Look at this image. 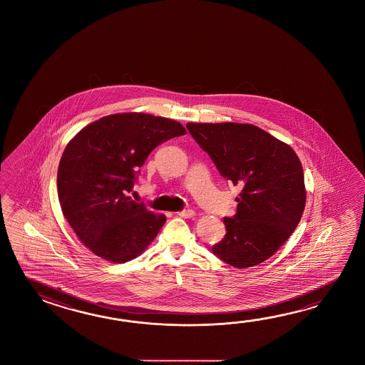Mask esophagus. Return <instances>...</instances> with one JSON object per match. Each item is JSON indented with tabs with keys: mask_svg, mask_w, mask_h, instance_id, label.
Wrapping results in <instances>:
<instances>
[{
	"mask_svg": "<svg viewBox=\"0 0 365 365\" xmlns=\"http://www.w3.org/2000/svg\"><path fill=\"white\" fill-rule=\"evenodd\" d=\"M178 215L181 217H193L195 215V212H194L193 210L187 209V210H181L178 212Z\"/></svg>",
	"mask_w": 365,
	"mask_h": 365,
	"instance_id": "esophagus-1",
	"label": "esophagus"
}]
</instances>
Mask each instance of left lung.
<instances>
[{"instance_id":"8db88e82","label":"left lung","mask_w":365,"mask_h":365,"mask_svg":"<svg viewBox=\"0 0 365 365\" xmlns=\"http://www.w3.org/2000/svg\"><path fill=\"white\" fill-rule=\"evenodd\" d=\"M186 129L219 173L242 186L237 212L211 250L233 267L266 261L295 231L305 206L303 167L295 151L255 125L193 124Z\"/></svg>"}]
</instances>
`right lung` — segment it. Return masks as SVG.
<instances>
[{"label": "right lung", "mask_w": 365, "mask_h": 365, "mask_svg": "<svg viewBox=\"0 0 365 365\" xmlns=\"http://www.w3.org/2000/svg\"><path fill=\"white\" fill-rule=\"evenodd\" d=\"M186 134L165 117L121 113L87 125L62 154L57 189L63 217L93 255L123 264L148 248L165 223L132 192L150 153Z\"/></svg>", "instance_id": "1"}]
</instances>
